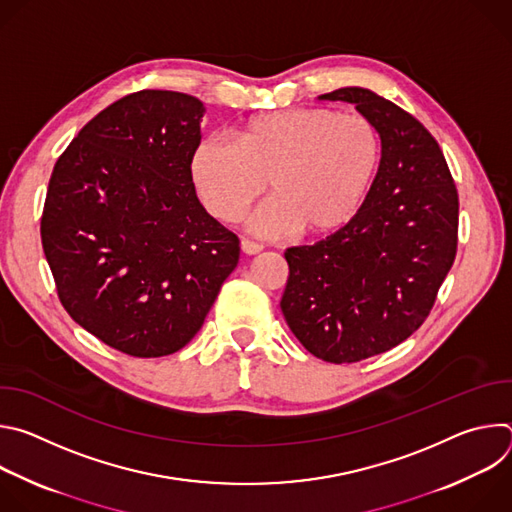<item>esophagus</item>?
I'll list each match as a JSON object with an SVG mask.
<instances>
[{"instance_id":"obj_1","label":"esophagus","mask_w":512,"mask_h":512,"mask_svg":"<svg viewBox=\"0 0 512 512\" xmlns=\"http://www.w3.org/2000/svg\"><path fill=\"white\" fill-rule=\"evenodd\" d=\"M241 249H243V253H247V255H257V253L263 251V245H261V243H255V241H251V239H243V241H241Z\"/></svg>"}]
</instances>
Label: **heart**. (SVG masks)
<instances>
[{
  "label": "heart",
  "instance_id": "1",
  "mask_svg": "<svg viewBox=\"0 0 512 512\" xmlns=\"http://www.w3.org/2000/svg\"><path fill=\"white\" fill-rule=\"evenodd\" d=\"M379 164L381 133L367 115L296 107L249 119L235 143L204 137L190 156V178L221 223H237L269 180L273 198L249 227L263 237L300 229L326 237L356 216Z\"/></svg>",
  "mask_w": 512,
  "mask_h": 512
}]
</instances>
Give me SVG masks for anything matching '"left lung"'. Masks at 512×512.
Here are the masks:
<instances>
[{
  "label": "left lung",
  "mask_w": 512,
  "mask_h": 512,
  "mask_svg": "<svg viewBox=\"0 0 512 512\" xmlns=\"http://www.w3.org/2000/svg\"><path fill=\"white\" fill-rule=\"evenodd\" d=\"M322 99L354 103L377 125L381 164L348 225L285 251L281 312L308 352L346 364L425 322L456 259L460 202L440 143L411 113L360 87Z\"/></svg>",
  "instance_id": "8db88e82"
}]
</instances>
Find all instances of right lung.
I'll return each instance as SVG.
<instances>
[{"instance_id": "1", "label": "right lung", "mask_w": 512, "mask_h": 512, "mask_svg": "<svg viewBox=\"0 0 512 512\" xmlns=\"http://www.w3.org/2000/svg\"><path fill=\"white\" fill-rule=\"evenodd\" d=\"M204 105L143 89L93 117L54 164L42 249L68 316L107 346L158 358L202 328L239 237L200 204L190 156Z\"/></svg>"}]
</instances>
